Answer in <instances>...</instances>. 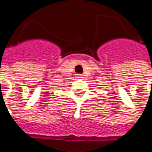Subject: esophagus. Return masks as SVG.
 I'll use <instances>...</instances> for the list:
<instances>
[{"mask_svg":"<svg viewBox=\"0 0 152 152\" xmlns=\"http://www.w3.org/2000/svg\"><path fill=\"white\" fill-rule=\"evenodd\" d=\"M76 77H77V78H83V76L80 75V74H77V75H76Z\"/></svg>","mask_w":152,"mask_h":152,"instance_id":"esophagus-1","label":"esophagus"}]
</instances>
